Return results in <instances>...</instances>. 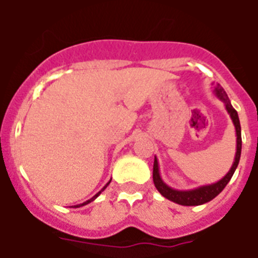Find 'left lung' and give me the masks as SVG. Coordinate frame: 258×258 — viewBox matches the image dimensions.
<instances>
[{
  "label": "left lung",
  "instance_id": "left-lung-1",
  "mask_svg": "<svg viewBox=\"0 0 258 258\" xmlns=\"http://www.w3.org/2000/svg\"><path fill=\"white\" fill-rule=\"evenodd\" d=\"M213 92L218 99H220L222 103L225 104V108L228 111V113L230 115V119H232L233 124H234V128H236V137H237V147H236V155H234V162H233L232 167L228 171V174L221 178L218 182L212 184H204V186H200V187L191 188V190H176V188L170 187L169 184H166L163 182L161 176V172H159V163H158V159L155 157L154 159V169H153V179L154 184L162 196L167 198L169 201H172L178 205H183V206H198V205H204L209 201H212L213 198H216L218 194H220L222 190L225 188V186L229 183V180L232 179L233 174L236 171L237 166H238V162H240L241 157V147H242V141H241V125H240V119H238V113L234 108H233L232 103L229 100L228 95L225 92V89L220 86V84H216L214 88H213Z\"/></svg>",
  "mask_w": 258,
  "mask_h": 258
}]
</instances>
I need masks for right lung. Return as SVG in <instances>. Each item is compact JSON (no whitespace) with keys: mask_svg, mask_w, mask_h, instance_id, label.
<instances>
[{"mask_svg":"<svg viewBox=\"0 0 258 258\" xmlns=\"http://www.w3.org/2000/svg\"><path fill=\"white\" fill-rule=\"evenodd\" d=\"M109 182H111V179H109ZM109 182H108V183H107V184H105L104 187L101 188L100 191L97 192V194H95V196H93V197H92V198H91V200L86 201V202H83V204H80V205H76V206H74V208H80V206H84V205H88V204H89V202H92V201H95V200H96L97 197H99V196H100V194H101V191H104V188H105V187H107V186H108V184H109Z\"/></svg>","mask_w":258,"mask_h":258,"instance_id":"1","label":"right lung"}]
</instances>
